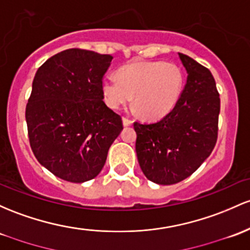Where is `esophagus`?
I'll use <instances>...</instances> for the list:
<instances>
[{"label": "esophagus", "instance_id": "obj_1", "mask_svg": "<svg viewBox=\"0 0 250 250\" xmlns=\"http://www.w3.org/2000/svg\"><path fill=\"white\" fill-rule=\"evenodd\" d=\"M122 121H123V125H125V127H128V125H133V121L128 119V117H123Z\"/></svg>", "mask_w": 250, "mask_h": 250}]
</instances>
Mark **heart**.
I'll list each match as a JSON object with an SVG mask.
<instances>
[{"mask_svg":"<svg viewBox=\"0 0 250 250\" xmlns=\"http://www.w3.org/2000/svg\"><path fill=\"white\" fill-rule=\"evenodd\" d=\"M183 87L182 70L163 62H134L117 71V78L105 77L102 94L109 108H122L133 100L142 116L159 120L169 114Z\"/></svg>","mask_w":250,"mask_h":250,"instance_id":"obj_1","label":"heart"}]
</instances>
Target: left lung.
<instances>
[{"label": "left lung", "mask_w": 250, "mask_h": 250, "mask_svg": "<svg viewBox=\"0 0 250 250\" xmlns=\"http://www.w3.org/2000/svg\"><path fill=\"white\" fill-rule=\"evenodd\" d=\"M188 79L169 114L153 123H134L142 172L159 185L177 184L193 173L217 141L221 109L215 79L207 67L179 53Z\"/></svg>", "instance_id": "8db88e82"}]
</instances>
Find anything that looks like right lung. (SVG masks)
I'll return each mask as SVG.
<instances>
[{
	"instance_id": "right-lung-1",
	"label": "right lung",
	"mask_w": 250,
	"mask_h": 250,
	"mask_svg": "<svg viewBox=\"0 0 250 250\" xmlns=\"http://www.w3.org/2000/svg\"><path fill=\"white\" fill-rule=\"evenodd\" d=\"M110 54L70 48L38 68L26 106L29 144L51 173L70 183L94 179L123 129L105 105L102 81Z\"/></svg>"
}]
</instances>
